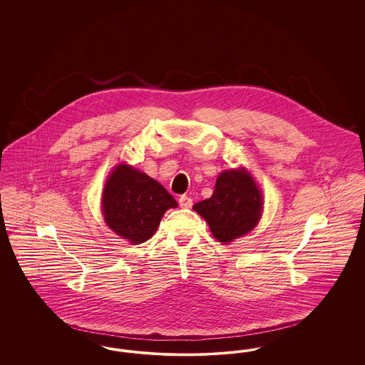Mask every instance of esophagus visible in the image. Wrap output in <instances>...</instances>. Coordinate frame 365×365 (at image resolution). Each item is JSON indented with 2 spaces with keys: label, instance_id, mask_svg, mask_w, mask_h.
I'll return each instance as SVG.
<instances>
[{
  "label": "esophagus",
  "instance_id": "34e87169",
  "mask_svg": "<svg viewBox=\"0 0 365 365\" xmlns=\"http://www.w3.org/2000/svg\"><path fill=\"white\" fill-rule=\"evenodd\" d=\"M179 205L182 208H191L192 207V200L189 195H180L179 197Z\"/></svg>",
  "mask_w": 365,
  "mask_h": 365
}]
</instances>
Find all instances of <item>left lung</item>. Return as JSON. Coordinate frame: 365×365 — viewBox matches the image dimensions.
<instances>
[{
    "mask_svg": "<svg viewBox=\"0 0 365 365\" xmlns=\"http://www.w3.org/2000/svg\"><path fill=\"white\" fill-rule=\"evenodd\" d=\"M192 209L207 220L219 242H232L257 226L262 194L245 168L230 170L217 176L212 197Z\"/></svg>",
    "mask_w": 365,
    "mask_h": 365,
    "instance_id": "1",
    "label": "left lung"
}]
</instances>
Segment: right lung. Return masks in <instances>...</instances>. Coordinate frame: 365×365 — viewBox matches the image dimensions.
<instances>
[{"instance_id":"right-lung-1","label":"right lung","mask_w":365,"mask_h":365,"mask_svg":"<svg viewBox=\"0 0 365 365\" xmlns=\"http://www.w3.org/2000/svg\"><path fill=\"white\" fill-rule=\"evenodd\" d=\"M178 202L157 180L131 165L119 164L103 191L105 223L133 245L153 237L163 215Z\"/></svg>"}]
</instances>
